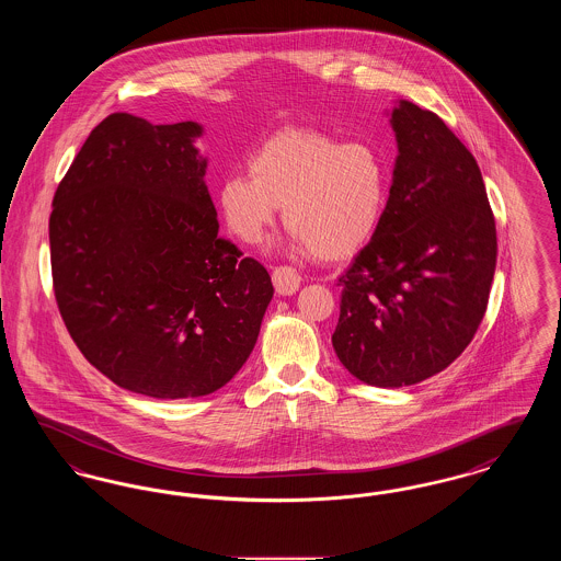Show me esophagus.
<instances>
[{"label": "esophagus", "instance_id": "34e87169", "mask_svg": "<svg viewBox=\"0 0 561 561\" xmlns=\"http://www.w3.org/2000/svg\"><path fill=\"white\" fill-rule=\"evenodd\" d=\"M271 277H273L275 290H277V294H282V296H290L300 286V275L296 273V268L288 267V265L273 268Z\"/></svg>", "mask_w": 561, "mask_h": 561}]
</instances>
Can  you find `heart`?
Returning <instances> with one entry per match:
<instances>
[{
	"instance_id": "obj_1",
	"label": "heart",
	"mask_w": 561,
	"mask_h": 561,
	"mask_svg": "<svg viewBox=\"0 0 561 561\" xmlns=\"http://www.w3.org/2000/svg\"><path fill=\"white\" fill-rule=\"evenodd\" d=\"M248 172L218 185L225 222L245 243L263 240L284 206L294 250L341 261L373 240L387 206V163L366 140L288 126L254 149Z\"/></svg>"
}]
</instances>
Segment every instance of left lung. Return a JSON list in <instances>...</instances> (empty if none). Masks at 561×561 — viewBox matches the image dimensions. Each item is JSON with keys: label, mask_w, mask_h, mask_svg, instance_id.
<instances>
[{"label": "left lung", "mask_w": 561, "mask_h": 561, "mask_svg": "<svg viewBox=\"0 0 561 561\" xmlns=\"http://www.w3.org/2000/svg\"><path fill=\"white\" fill-rule=\"evenodd\" d=\"M400 156L380 225L339 277L332 347L373 387L446 370L480 328L496 268V225L480 165L427 108L391 113Z\"/></svg>", "instance_id": "8db88e82"}]
</instances>
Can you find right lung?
Listing matches in <instances>:
<instances>
[{
	"instance_id": "right-lung-1",
	"label": "right lung",
	"mask_w": 561,
	"mask_h": 561,
	"mask_svg": "<svg viewBox=\"0 0 561 561\" xmlns=\"http://www.w3.org/2000/svg\"><path fill=\"white\" fill-rule=\"evenodd\" d=\"M195 122L111 113L54 193L53 286L83 357L117 387L202 398L250 357L267 268L218 233Z\"/></svg>"
}]
</instances>
